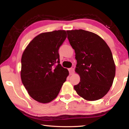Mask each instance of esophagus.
<instances>
[{
  "label": "esophagus",
  "mask_w": 129,
  "mask_h": 129,
  "mask_svg": "<svg viewBox=\"0 0 129 129\" xmlns=\"http://www.w3.org/2000/svg\"><path fill=\"white\" fill-rule=\"evenodd\" d=\"M74 71H75V67H72V68H71L69 69V74L70 75H72L74 73Z\"/></svg>",
  "instance_id": "1"
}]
</instances>
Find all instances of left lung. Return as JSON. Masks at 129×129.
<instances>
[{"instance_id": "1", "label": "left lung", "mask_w": 129, "mask_h": 129, "mask_svg": "<svg viewBox=\"0 0 129 129\" xmlns=\"http://www.w3.org/2000/svg\"><path fill=\"white\" fill-rule=\"evenodd\" d=\"M70 44L75 49V72L80 77L74 89L87 101L104 97L112 86L115 65L112 51L101 37L83 29L67 30Z\"/></svg>"}]
</instances>
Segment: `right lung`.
<instances>
[{"instance_id": "right-lung-1", "label": "right lung", "mask_w": 129, "mask_h": 129, "mask_svg": "<svg viewBox=\"0 0 129 129\" xmlns=\"http://www.w3.org/2000/svg\"><path fill=\"white\" fill-rule=\"evenodd\" d=\"M67 36L65 30L41 33L23 52L21 81L28 94L40 103H48L56 99L69 75L68 69L60 64L58 54Z\"/></svg>"}]
</instances>
